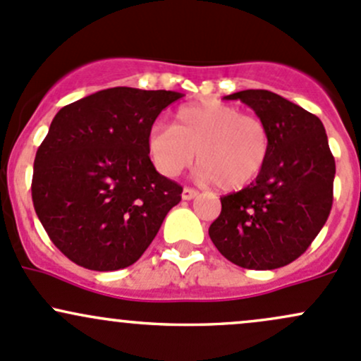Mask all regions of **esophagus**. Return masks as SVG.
Returning <instances> with one entry per match:
<instances>
[{"label":"esophagus","instance_id":"34e87169","mask_svg":"<svg viewBox=\"0 0 361 361\" xmlns=\"http://www.w3.org/2000/svg\"><path fill=\"white\" fill-rule=\"evenodd\" d=\"M197 195H199V192L193 190V188H188V187H185V188H183V192H181V197H183L185 200H192V199H195Z\"/></svg>","mask_w":361,"mask_h":361}]
</instances>
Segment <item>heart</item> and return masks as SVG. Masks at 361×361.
I'll list each match as a JSON object with an SVG mask.
<instances>
[{
	"label": "heart",
	"instance_id": "heart-1",
	"mask_svg": "<svg viewBox=\"0 0 361 361\" xmlns=\"http://www.w3.org/2000/svg\"><path fill=\"white\" fill-rule=\"evenodd\" d=\"M270 142V130L261 117L206 100L178 109L174 126L152 128L147 149L164 176H178L197 159L204 181H216L223 190H238L264 169Z\"/></svg>",
	"mask_w": 361,
	"mask_h": 361
}]
</instances>
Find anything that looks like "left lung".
Instances as JSON below:
<instances>
[{
    "mask_svg": "<svg viewBox=\"0 0 361 361\" xmlns=\"http://www.w3.org/2000/svg\"><path fill=\"white\" fill-rule=\"evenodd\" d=\"M226 100L249 105L270 130V154L256 181L221 197L209 226L216 249L247 270H275L298 259L332 209L336 161L314 114L268 90Z\"/></svg>",
    "mask_w": 361,
    "mask_h": 361,
    "instance_id": "obj_1",
    "label": "left lung"
}]
</instances>
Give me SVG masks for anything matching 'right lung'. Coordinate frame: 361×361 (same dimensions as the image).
<instances>
[{
	"label": "right lung",
	"mask_w": 361,
	"mask_h": 361,
	"mask_svg": "<svg viewBox=\"0 0 361 361\" xmlns=\"http://www.w3.org/2000/svg\"><path fill=\"white\" fill-rule=\"evenodd\" d=\"M176 91L117 86L66 105L34 159L32 202L63 256L94 271L140 259L183 188L155 171L147 140Z\"/></svg>",
	"instance_id": "add662e5"
}]
</instances>
